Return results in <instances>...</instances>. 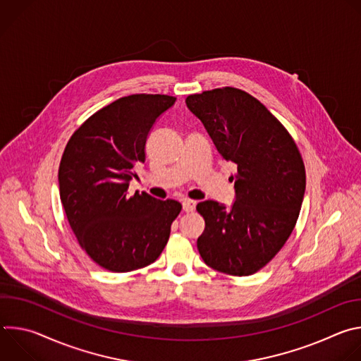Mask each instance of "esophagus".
I'll return each mask as SVG.
<instances>
[{
    "mask_svg": "<svg viewBox=\"0 0 361 361\" xmlns=\"http://www.w3.org/2000/svg\"><path fill=\"white\" fill-rule=\"evenodd\" d=\"M195 201L194 200H188V198H184L183 200V210L185 212V213H191V212H194V209H195Z\"/></svg>",
    "mask_w": 361,
    "mask_h": 361,
    "instance_id": "obj_1",
    "label": "esophagus"
}]
</instances>
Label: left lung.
<instances>
[{
  "mask_svg": "<svg viewBox=\"0 0 361 361\" xmlns=\"http://www.w3.org/2000/svg\"><path fill=\"white\" fill-rule=\"evenodd\" d=\"M223 159L237 166L231 207L197 204L205 228L197 240L209 267L230 276L263 269L290 237L302 204L305 170L284 126L248 92L216 88L185 98Z\"/></svg>",
  "mask_w": 361,
  "mask_h": 361,
  "instance_id": "left-lung-1",
  "label": "left lung"
}]
</instances>
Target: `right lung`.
I'll return each mask as SVG.
<instances>
[{"instance_id":"right-lung-1","label":"right lung","mask_w":361,"mask_h":361,"mask_svg":"<svg viewBox=\"0 0 361 361\" xmlns=\"http://www.w3.org/2000/svg\"><path fill=\"white\" fill-rule=\"evenodd\" d=\"M176 97L133 94L92 114L70 138L59 170L60 198L81 248L102 269L127 273L159 259L181 212L176 200L128 192L145 141Z\"/></svg>"}]
</instances>
